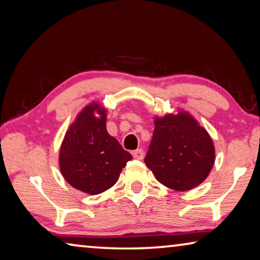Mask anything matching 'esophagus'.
<instances>
[{
    "label": "esophagus",
    "mask_w": 260,
    "mask_h": 260,
    "mask_svg": "<svg viewBox=\"0 0 260 260\" xmlns=\"http://www.w3.org/2000/svg\"><path fill=\"white\" fill-rule=\"evenodd\" d=\"M132 155H133V157L135 158V159L141 160L143 158L144 152H143L142 149H138V150H134L133 152H132Z\"/></svg>",
    "instance_id": "esophagus-1"
}]
</instances>
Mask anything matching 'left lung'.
<instances>
[{"label": "left lung", "mask_w": 260, "mask_h": 260, "mask_svg": "<svg viewBox=\"0 0 260 260\" xmlns=\"http://www.w3.org/2000/svg\"><path fill=\"white\" fill-rule=\"evenodd\" d=\"M153 125L144 162L157 181L178 191L190 190L203 182L215 160L208 131L183 109L153 116Z\"/></svg>", "instance_id": "left-lung-1"}]
</instances>
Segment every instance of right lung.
<instances>
[{
    "label": "right lung",
    "instance_id": "add662e5",
    "mask_svg": "<svg viewBox=\"0 0 260 260\" xmlns=\"http://www.w3.org/2000/svg\"><path fill=\"white\" fill-rule=\"evenodd\" d=\"M108 110L87 104L69 126L59 148L60 173L69 184L89 195L111 188L132 155L107 131Z\"/></svg>",
    "mask_w": 260,
    "mask_h": 260
}]
</instances>
